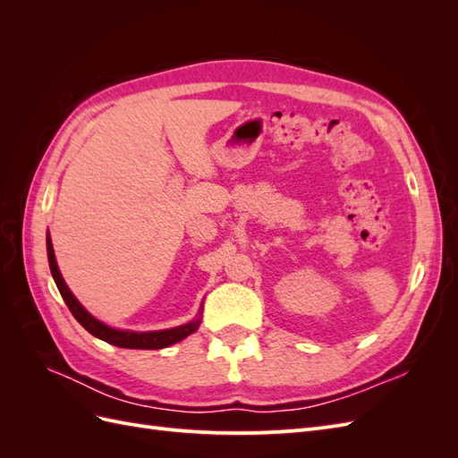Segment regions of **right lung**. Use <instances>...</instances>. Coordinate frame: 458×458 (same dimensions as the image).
<instances>
[{"label":"right lung","instance_id":"right-lung-1","mask_svg":"<svg viewBox=\"0 0 458 458\" xmlns=\"http://www.w3.org/2000/svg\"><path fill=\"white\" fill-rule=\"evenodd\" d=\"M47 259H49V267H51L55 284H57L64 303L68 306V310H71V313L76 317V321L84 327L89 335L97 336L99 340H105L108 344H113V345H118V348H130V350L168 348V345H172L175 342H182L183 338L192 335V332H195L200 325V321H192L183 327L170 328V330H157V332H131V330L110 328V327L103 325L101 321H97L95 317H91L84 308H81V303L74 298V294L64 284L63 276L59 273V267H57V259H55V254H53V244H51L49 234H47Z\"/></svg>","mask_w":458,"mask_h":458}]
</instances>
